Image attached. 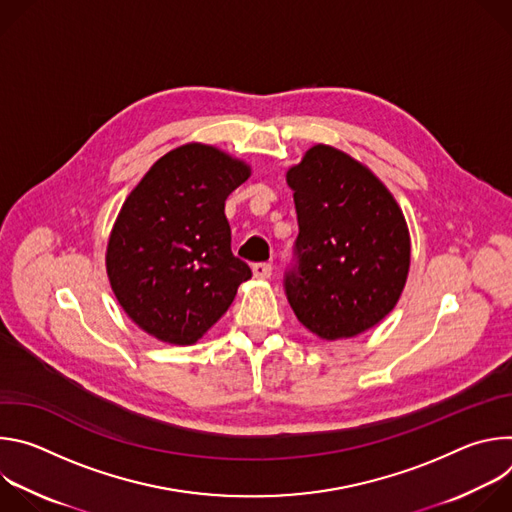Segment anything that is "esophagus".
I'll return each mask as SVG.
<instances>
[{
    "instance_id": "34e87169",
    "label": "esophagus",
    "mask_w": 512,
    "mask_h": 512,
    "mask_svg": "<svg viewBox=\"0 0 512 512\" xmlns=\"http://www.w3.org/2000/svg\"><path fill=\"white\" fill-rule=\"evenodd\" d=\"M253 275L257 279H269L271 277V265L269 263H255L253 265Z\"/></svg>"
}]
</instances>
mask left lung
<instances>
[{"label": "left lung", "mask_w": 512, "mask_h": 512, "mask_svg": "<svg viewBox=\"0 0 512 512\" xmlns=\"http://www.w3.org/2000/svg\"><path fill=\"white\" fill-rule=\"evenodd\" d=\"M294 190L298 265L287 302L322 340L377 326L399 302L411 263L405 216L387 186L352 156L316 143L285 174Z\"/></svg>", "instance_id": "left-lung-1"}]
</instances>
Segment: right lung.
I'll return each instance as SVG.
<instances>
[{"label": "right lung", "instance_id": "add662e5", "mask_svg": "<svg viewBox=\"0 0 512 512\" xmlns=\"http://www.w3.org/2000/svg\"><path fill=\"white\" fill-rule=\"evenodd\" d=\"M251 176L206 143L162 156L125 198L107 243V277L123 312L150 336L188 346L251 277L231 251L225 200Z\"/></svg>", "mask_w": 512, "mask_h": 512}]
</instances>
